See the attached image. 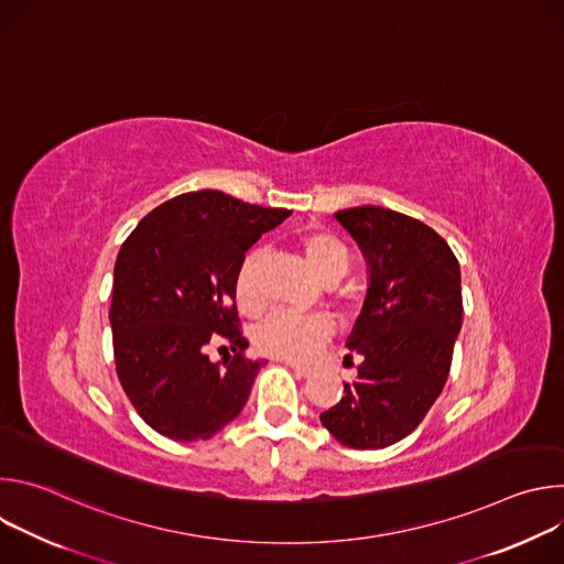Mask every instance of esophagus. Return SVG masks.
Listing matches in <instances>:
<instances>
[{"mask_svg":"<svg viewBox=\"0 0 564 564\" xmlns=\"http://www.w3.org/2000/svg\"><path fill=\"white\" fill-rule=\"evenodd\" d=\"M288 366L294 370V375H296V377L307 379V377H312V375H314V370H312V368H307V366H299V364H288Z\"/></svg>","mask_w":564,"mask_h":564,"instance_id":"esophagus-1","label":"esophagus"}]
</instances>
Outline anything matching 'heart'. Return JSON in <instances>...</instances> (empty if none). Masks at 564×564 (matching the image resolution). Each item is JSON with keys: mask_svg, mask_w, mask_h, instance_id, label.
Segmentation results:
<instances>
[{"mask_svg": "<svg viewBox=\"0 0 564 564\" xmlns=\"http://www.w3.org/2000/svg\"><path fill=\"white\" fill-rule=\"evenodd\" d=\"M299 250L310 272L321 283L339 281L348 265L350 254L341 240L328 231H307L299 238ZM252 257L240 263L234 279V301L243 314H259L263 307L261 294L252 276ZM335 335L333 321L326 314H290L274 312L261 321L257 328V348L274 359L310 361Z\"/></svg>", "mask_w": 564, "mask_h": 564, "instance_id": "obj_1", "label": "heart"}]
</instances>
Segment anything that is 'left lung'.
<instances>
[{"label":"left lung","mask_w":564,"mask_h":564,"mask_svg":"<svg viewBox=\"0 0 564 564\" xmlns=\"http://www.w3.org/2000/svg\"><path fill=\"white\" fill-rule=\"evenodd\" d=\"M335 218L370 279L346 344L361 357L359 375L321 424L344 446L386 448L420 426L446 383L462 328L459 263L435 229L406 214L361 205Z\"/></svg>","instance_id":"left-lung-1"}]
</instances>
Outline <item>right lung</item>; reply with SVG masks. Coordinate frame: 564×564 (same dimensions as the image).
I'll use <instances>...</instances> for the list:
<instances>
[{
	"label": "right lung",
	"mask_w": 564,
	"mask_h": 564,
	"mask_svg": "<svg viewBox=\"0 0 564 564\" xmlns=\"http://www.w3.org/2000/svg\"><path fill=\"white\" fill-rule=\"evenodd\" d=\"M290 214L200 189L158 205L122 243L109 310L116 370L155 433L209 440L243 411L265 361L246 357L234 279ZM216 340L235 352L218 365L206 355Z\"/></svg>",
	"instance_id": "obj_1"
}]
</instances>
